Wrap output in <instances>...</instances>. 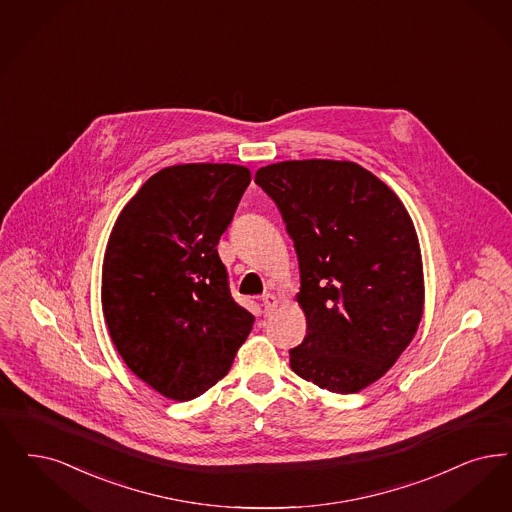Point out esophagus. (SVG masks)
I'll return each mask as SVG.
<instances>
[{
    "instance_id": "obj_1",
    "label": "esophagus",
    "mask_w": 512,
    "mask_h": 512,
    "mask_svg": "<svg viewBox=\"0 0 512 512\" xmlns=\"http://www.w3.org/2000/svg\"><path fill=\"white\" fill-rule=\"evenodd\" d=\"M278 307V299L272 295V293H265L263 295V308H265V314H270L274 308Z\"/></svg>"
}]
</instances>
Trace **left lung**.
Wrapping results in <instances>:
<instances>
[{
  "instance_id": "1",
  "label": "left lung",
  "mask_w": 512,
  "mask_h": 512,
  "mask_svg": "<svg viewBox=\"0 0 512 512\" xmlns=\"http://www.w3.org/2000/svg\"><path fill=\"white\" fill-rule=\"evenodd\" d=\"M255 183L278 205L299 261L307 335L289 366L320 389H366L423 316L421 249L406 207L354 162H280L261 167Z\"/></svg>"
}]
</instances>
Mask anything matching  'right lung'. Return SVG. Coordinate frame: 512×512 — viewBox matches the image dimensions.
<instances>
[{
	"instance_id": "add662e5",
	"label": "right lung",
	"mask_w": 512,
	"mask_h": 512,
	"mask_svg": "<svg viewBox=\"0 0 512 512\" xmlns=\"http://www.w3.org/2000/svg\"><path fill=\"white\" fill-rule=\"evenodd\" d=\"M249 183L242 165L165 167L110 232L104 320L127 368L165 398L186 402L211 389L253 328L217 253Z\"/></svg>"
}]
</instances>
